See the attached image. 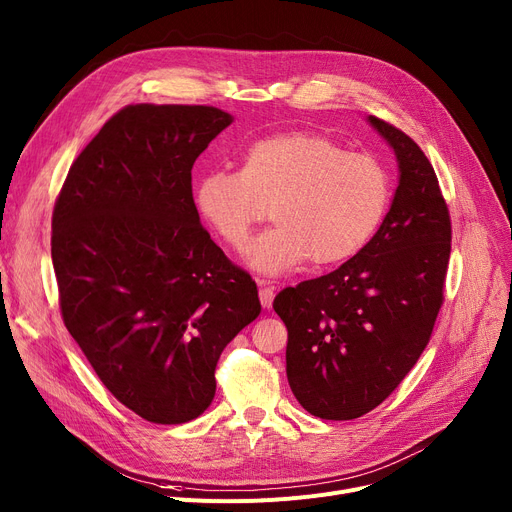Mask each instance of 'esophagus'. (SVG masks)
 <instances>
[{
    "label": "esophagus",
    "instance_id": "esophagus-1",
    "mask_svg": "<svg viewBox=\"0 0 512 512\" xmlns=\"http://www.w3.org/2000/svg\"><path fill=\"white\" fill-rule=\"evenodd\" d=\"M256 283H258V287H260L258 295H260V304H262V308H270V306H273V299H275V289L270 287L264 279H258Z\"/></svg>",
    "mask_w": 512,
    "mask_h": 512
}]
</instances>
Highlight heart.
Masks as SVG:
<instances>
[{"label":"heart","mask_w":512,"mask_h":512,"mask_svg":"<svg viewBox=\"0 0 512 512\" xmlns=\"http://www.w3.org/2000/svg\"><path fill=\"white\" fill-rule=\"evenodd\" d=\"M262 202H275L273 229L262 233L248 262L281 275L310 258L316 266L343 262L362 250L390 202V175L380 159L347 153L326 136L287 132L252 142L239 171L210 169L196 177L198 217L223 242L244 252Z\"/></svg>","instance_id":"heart-1"}]
</instances>
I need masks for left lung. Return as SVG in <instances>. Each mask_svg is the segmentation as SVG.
I'll return each instance as SVG.
<instances>
[{"mask_svg":"<svg viewBox=\"0 0 512 512\" xmlns=\"http://www.w3.org/2000/svg\"><path fill=\"white\" fill-rule=\"evenodd\" d=\"M393 148L399 184L370 242L333 273L283 289L287 380L322 419L378 407L430 343L450 256V217L434 167L407 134L370 115Z\"/></svg>","mask_w":512,"mask_h":512,"instance_id":"8db88e82","label":"left lung"}]
</instances>
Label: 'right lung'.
I'll return each mask as SVG.
<instances>
[{"instance_id": "obj_1", "label": "right lung", "mask_w": 512, "mask_h": 512, "mask_svg": "<svg viewBox=\"0 0 512 512\" xmlns=\"http://www.w3.org/2000/svg\"><path fill=\"white\" fill-rule=\"evenodd\" d=\"M231 122L217 107L130 105L86 144L55 202L64 324L109 393L153 424L208 409L223 349L262 310L192 202L194 161Z\"/></svg>"}]
</instances>
